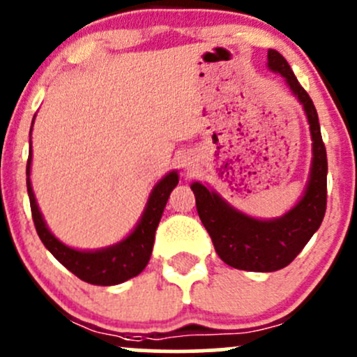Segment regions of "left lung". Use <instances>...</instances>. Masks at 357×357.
Wrapping results in <instances>:
<instances>
[{
    "label": "left lung",
    "instance_id": "8db88e82",
    "mask_svg": "<svg viewBox=\"0 0 357 357\" xmlns=\"http://www.w3.org/2000/svg\"><path fill=\"white\" fill-rule=\"evenodd\" d=\"M268 69L285 79L288 89L302 104L310 126L312 163L303 195L280 218L258 219L232 207L204 183L190 185L199 218L219 258L232 268L259 273L282 270L297 258L322 224L327 204V153L314 102L283 55L273 49L268 50Z\"/></svg>",
    "mask_w": 357,
    "mask_h": 357
}]
</instances>
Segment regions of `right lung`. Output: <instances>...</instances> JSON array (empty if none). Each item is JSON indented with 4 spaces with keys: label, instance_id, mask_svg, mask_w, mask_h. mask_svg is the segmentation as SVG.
Returning a JSON list of instances; mask_svg holds the SVG:
<instances>
[{
    "label": "right lung",
    "instance_id": "right-lung-1",
    "mask_svg": "<svg viewBox=\"0 0 357 357\" xmlns=\"http://www.w3.org/2000/svg\"><path fill=\"white\" fill-rule=\"evenodd\" d=\"M35 121V116H33ZM31 121V130H33ZM31 130H30V151H28L26 163V189L30 197L31 215H33L35 229L38 232V238L45 244L55 258L62 263L67 270L72 271L77 278L91 285L111 287L119 285L126 280L139 275L150 261L151 251H153L155 231H157L160 219H162L163 209L167 206V200L170 197V192L177 187L178 174L177 170H172L163 177L151 190L150 197L143 211L142 218L135 229L113 246L101 248V250H75L67 246L60 239L52 234L47 226L42 212L38 209L37 199H35L33 189L30 182L31 170Z\"/></svg>",
    "mask_w": 357,
    "mask_h": 357
}]
</instances>
